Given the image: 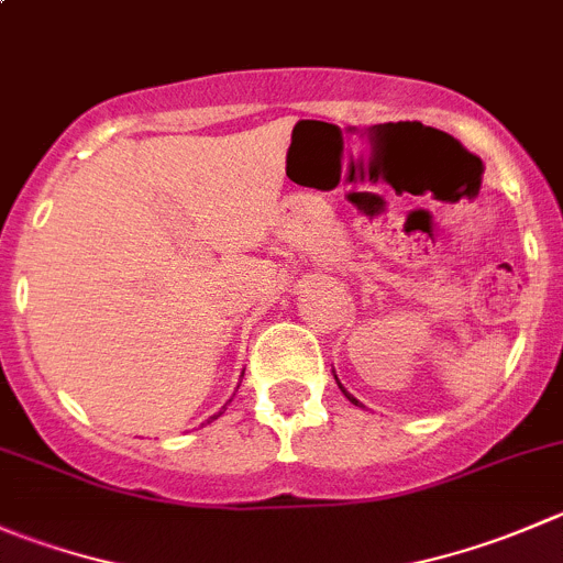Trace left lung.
Masks as SVG:
<instances>
[{"label": "left lung", "instance_id": "1", "mask_svg": "<svg viewBox=\"0 0 563 563\" xmlns=\"http://www.w3.org/2000/svg\"><path fill=\"white\" fill-rule=\"evenodd\" d=\"M341 390H343V387H341ZM343 393H346V390H343ZM346 398H349V401H352V404H360L357 398H352V396H349V393H346Z\"/></svg>", "mask_w": 563, "mask_h": 563}]
</instances>
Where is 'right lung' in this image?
Masks as SVG:
<instances>
[{"instance_id": "1", "label": "right lung", "mask_w": 563, "mask_h": 563, "mask_svg": "<svg viewBox=\"0 0 563 563\" xmlns=\"http://www.w3.org/2000/svg\"><path fill=\"white\" fill-rule=\"evenodd\" d=\"M220 415H222V412H217V415H211V418H209V423H211V420H217V418H220Z\"/></svg>"}]
</instances>
